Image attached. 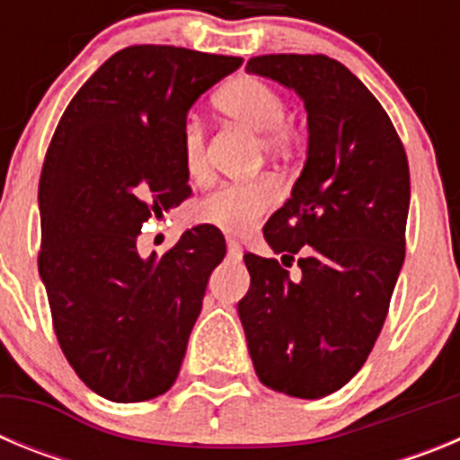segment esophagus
Returning a JSON list of instances; mask_svg holds the SVG:
<instances>
[{
	"label": "esophagus",
	"mask_w": 460,
	"mask_h": 460,
	"mask_svg": "<svg viewBox=\"0 0 460 460\" xmlns=\"http://www.w3.org/2000/svg\"><path fill=\"white\" fill-rule=\"evenodd\" d=\"M227 255H230L233 260L243 258V249L239 246V242H234V239H227Z\"/></svg>",
	"instance_id": "34e87169"
}]
</instances>
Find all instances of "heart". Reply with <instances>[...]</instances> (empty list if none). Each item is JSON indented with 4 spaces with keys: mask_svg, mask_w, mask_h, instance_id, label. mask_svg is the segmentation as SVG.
I'll use <instances>...</instances> for the list:
<instances>
[{
    "mask_svg": "<svg viewBox=\"0 0 460 460\" xmlns=\"http://www.w3.org/2000/svg\"><path fill=\"white\" fill-rule=\"evenodd\" d=\"M217 105L223 115L237 121L260 136V147L265 152L288 149L295 140V131L286 124L288 105L279 89L265 80L243 75L227 83L218 92ZM181 158L190 177H202L207 172L205 128L198 117H189L181 128ZM279 190L270 180L226 184L211 190L198 202V218L207 226H214L223 233H243L253 223L265 217L276 205Z\"/></svg>",
    "mask_w": 460,
    "mask_h": 460,
    "instance_id": "b5f03b06",
    "label": "heart"
}]
</instances>
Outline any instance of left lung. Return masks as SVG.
<instances>
[{
	"label": "left lung",
	"mask_w": 460,
	"mask_h": 460,
	"mask_svg": "<svg viewBox=\"0 0 460 460\" xmlns=\"http://www.w3.org/2000/svg\"><path fill=\"white\" fill-rule=\"evenodd\" d=\"M246 71L304 101L308 147L290 198L262 230L283 265L302 251V276L243 255L251 288L239 320L265 387L323 398L364 367L387 318L405 258L408 158L385 108L332 57H251Z\"/></svg>",
	"instance_id": "1"
}]
</instances>
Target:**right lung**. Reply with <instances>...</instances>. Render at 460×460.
Returning <instances> with one entry per match:
<instances>
[{"label":"right lung","instance_id":"right-lung-1","mask_svg":"<svg viewBox=\"0 0 460 460\" xmlns=\"http://www.w3.org/2000/svg\"><path fill=\"white\" fill-rule=\"evenodd\" d=\"M242 62L172 46L124 48L57 124L39 184V274L64 357L108 401H149L180 376L226 239L198 226L149 258L136 243L152 214L189 198L186 115Z\"/></svg>","mask_w":460,"mask_h":460}]
</instances>
